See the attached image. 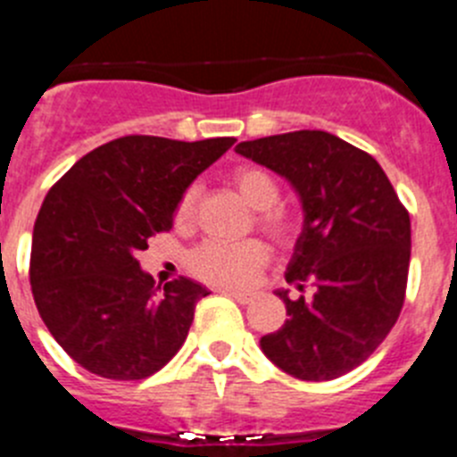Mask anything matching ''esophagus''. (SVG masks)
<instances>
[{
	"label": "esophagus",
	"mask_w": 457,
	"mask_h": 457,
	"mask_svg": "<svg viewBox=\"0 0 457 457\" xmlns=\"http://www.w3.org/2000/svg\"><path fill=\"white\" fill-rule=\"evenodd\" d=\"M224 295H228V297H233L236 302H240V304H249V302L253 300V293H245V290H231V288H226L221 290Z\"/></svg>",
	"instance_id": "1"
}]
</instances>
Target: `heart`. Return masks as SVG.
Segmentation results:
<instances>
[{"label": "heart", "instance_id": "heart-1", "mask_svg": "<svg viewBox=\"0 0 457 457\" xmlns=\"http://www.w3.org/2000/svg\"><path fill=\"white\" fill-rule=\"evenodd\" d=\"M233 185L242 194L252 208H256V224L272 240L288 242L293 240L300 228V217L286 205H278L281 187L277 179L263 167L256 164H242L231 173ZM199 199V187L189 185L176 205V220L179 224H189L194 217ZM270 252L261 240L245 242H204L194 249L187 258L189 272L210 286L220 288H242L249 286L258 272L268 265Z\"/></svg>", "mask_w": 457, "mask_h": 457}]
</instances>
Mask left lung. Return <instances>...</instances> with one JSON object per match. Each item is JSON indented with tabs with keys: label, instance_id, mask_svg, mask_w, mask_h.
Returning a JSON list of instances; mask_svg holds the SVG:
<instances>
[{
	"label": "left lung",
	"instance_id": "left-lung-1",
	"mask_svg": "<svg viewBox=\"0 0 457 457\" xmlns=\"http://www.w3.org/2000/svg\"><path fill=\"white\" fill-rule=\"evenodd\" d=\"M236 151L300 194L304 228L286 281L313 297L286 302L288 320L261 338L288 375L322 382L350 373L391 332L410 272V212L375 157L337 135L297 130L242 141Z\"/></svg>",
	"mask_w": 457,
	"mask_h": 457
}]
</instances>
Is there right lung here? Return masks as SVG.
Wrapping results in <instances>:
<instances>
[{
  "instance_id": "obj_1",
  "label": "right lung",
  "mask_w": 457,
  "mask_h": 457,
  "mask_svg": "<svg viewBox=\"0 0 457 457\" xmlns=\"http://www.w3.org/2000/svg\"><path fill=\"white\" fill-rule=\"evenodd\" d=\"M233 144L119 137L52 185L34 226L31 293L52 337L88 373L144 379L180 350L208 288L187 277L155 286L137 253L171 228L189 183Z\"/></svg>"
}]
</instances>
